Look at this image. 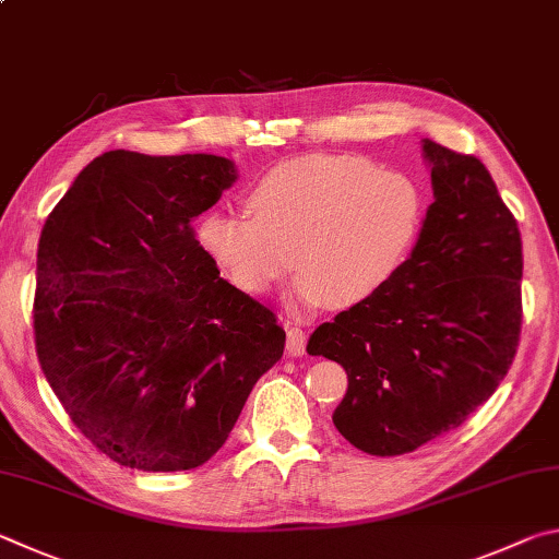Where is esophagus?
Wrapping results in <instances>:
<instances>
[{
    "instance_id": "esophagus-1",
    "label": "esophagus",
    "mask_w": 559,
    "mask_h": 559,
    "mask_svg": "<svg viewBox=\"0 0 559 559\" xmlns=\"http://www.w3.org/2000/svg\"><path fill=\"white\" fill-rule=\"evenodd\" d=\"M307 348V334L299 326H289L287 329V354L289 356H305Z\"/></svg>"
}]
</instances>
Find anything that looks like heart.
Returning <instances> with one entry per match:
<instances>
[{"mask_svg":"<svg viewBox=\"0 0 559 559\" xmlns=\"http://www.w3.org/2000/svg\"><path fill=\"white\" fill-rule=\"evenodd\" d=\"M248 213L209 211L195 225L203 252L248 295L295 267L301 307H356L383 289L413 252L425 221L419 186L360 156L307 154L258 179Z\"/></svg>","mask_w":559,"mask_h":559,"instance_id":"1","label":"heart"}]
</instances>
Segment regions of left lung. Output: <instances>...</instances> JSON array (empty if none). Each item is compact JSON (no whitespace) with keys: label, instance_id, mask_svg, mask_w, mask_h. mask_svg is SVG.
<instances>
[{"label":"left lung","instance_id":"obj_1","mask_svg":"<svg viewBox=\"0 0 559 559\" xmlns=\"http://www.w3.org/2000/svg\"><path fill=\"white\" fill-rule=\"evenodd\" d=\"M435 203L376 297L311 334L346 368L334 425L366 454L397 456L464 423L496 393L521 336L523 245L486 166L423 140Z\"/></svg>","mask_w":559,"mask_h":559}]
</instances>
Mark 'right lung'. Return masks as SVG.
Returning <instances> with one entry per match:
<instances>
[{
    "label": "right lung",
    "instance_id": "right-lung-1",
    "mask_svg": "<svg viewBox=\"0 0 559 559\" xmlns=\"http://www.w3.org/2000/svg\"><path fill=\"white\" fill-rule=\"evenodd\" d=\"M238 179L215 154L105 152L46 218L34 331L48 385L112 462L189 472L228 439L285 329L191 223Z\"/></svg>",
    "mask_w": 559,
    "mask_h": 559
}]
</instances>
